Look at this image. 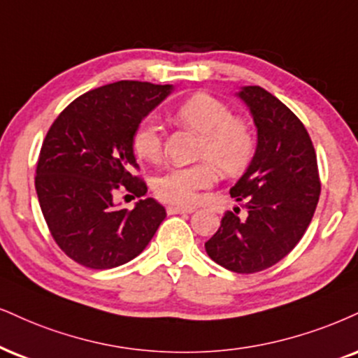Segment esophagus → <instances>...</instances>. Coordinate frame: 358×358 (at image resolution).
<instances>
[{
    "label": "esophagus",
    "instance_id": "obj_1",
    "mask_svg": "<svg viewBox=\"0 0 358 358\" xmlns=\"http://www.w3.org/2000/svg\"><path fill=\"white\" fill-rule=\"evenodd\" d=\"M191 213H194V207L167 206V214H191Z\"/></svg>",
    "mask_w": 358,
    "mask_h": 358
}]
</instances>
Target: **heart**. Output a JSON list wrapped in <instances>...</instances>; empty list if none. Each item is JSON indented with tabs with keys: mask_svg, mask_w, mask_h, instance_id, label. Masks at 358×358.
Wrapping results in <instances>:
<instances>
[{
	"mask_svg": "<svg viewBox=\"0 0 358 358\" xmlns=\"http://www.w3.org/2000/svg\"><path fill=\"white\" fill-rule=\"evenodd\" d=\"M174 117L180 124L201 132L199 157L204 161L171 167L159 176L154 180V192L159 199L172 204H194L201 191L214 186L219 171L234 176L249 166L255 149L252 131L242 119L232 117L231 109L219 99L197 92L179 106ZM131 144L138 157L159 161L164 141L157 119H143L132 132Z\"/></svg>",
	"mask_w": 358,
	"mask_h": 358,
	"instance_id": "b5f03b06",
	"label": "heart"
}]
</instances>
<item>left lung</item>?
<instances>
[{
  "instance_id": "left-lung-1",
  "label": "left lung",
  "mask_w": 358,
  "mask_h": 358,
  "mask_svg": "<svg viewBox=\"0 0 358 358\" xmlns=\"http://www.w3.org/2000/svg\"><path fill=\"white\" fill-rule=\"evenodd\" d=\"M236 96L257 127L252 161L231 189L247 214L239 217V207L224 214L206 252L227 271L254 273L299 244L314 217L320 180L315 149L301 119L260 86H244Z\"/></svg>"
}]
</instances>
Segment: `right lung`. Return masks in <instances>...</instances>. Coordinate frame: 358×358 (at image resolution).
<instances>
[{"label":"right lung","mask_w":358,"mask_h":358,"mask_svg":"<svg viewBox=\"0 0 358 358\" xmlns=\"http://www.w3.org/2000/svg\"><path fill=\"white\" fill-rule=\"evenodd\" d=\"M172 85L117 81L87 91L64 109L43 141L36 194L52 239L74 262L113 268L143 252L166 217L152 197L134 209L114 202L118 184L143 197L144 180L131 138L136 126L171 94Z\"/></svg>","instance_id":"add662e5"}]
</instances>
